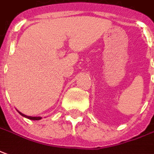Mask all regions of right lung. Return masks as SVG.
<instances>
[{
	"label": "right lung",
	"mask_w": 154,
	"mask_h": 154,
	"mask_svg": "<svg viewBox=\"0 0 154 154\" xmlns=\"http://www.w3.org/2000/svg\"><path fill=\"white\" fill-rule=\"evenodd\" d=\"M18 112H19V113L21 116H23V117H24V118H28V119H30V120H33V121H38V120H41L42 119V117H31V116H27V115L23 114V113H22L21 112H19V110H17Z\"/></svg>",
	"instance_id": "add662e5"
}]
</instances>
